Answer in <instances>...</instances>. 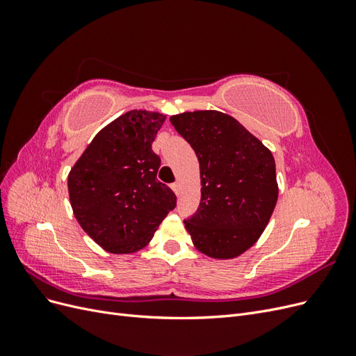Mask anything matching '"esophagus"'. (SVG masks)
<instances>
[{
  "mask_svg": "<svg viewBox=\"0 0 356 356\" xmlns=\"http://www.w3.org/2000/svg\"><path fill=\"white\" fill-rule=\"evenodd\" d=\"M170 187H172V190H174V191L177 193V195H179V190H181V182H178V181H177V182H174V184H172Z\"/></svg>",
  "mask_w": 356,
  "mask_h": 356,
  "instance_id": "1",
  "label": "esophagus"
}]
</instances>
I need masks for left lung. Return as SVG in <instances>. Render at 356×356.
<instances>
[{"instance_id":"obj_1","label":"left lung","mask_w":356,"mask_h":356,"mask_svg":"<svg viewBox=\"0 0 356 356\" xmlns=\"http://www.w3.org/2000/svg\"><path fill=\"white\" fill-rule=\"evenodd\" d=\"M170 123L195 149L200 166L199 209L184 221L193 245L217 260L239 257L260 239L276 207L272 152L217 110L177 114Z\"/></svg>"}]
</instances>
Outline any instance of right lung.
<instances>
[{"instance_id":"add662e5","label":"right lung","mask_w":356,"mask_h":356,"mask_svg":"<svg viewBox=\"0 0 356 356\" xmlns=\"http://www.w3.org/2000/svg\"><path fill=\"white\" fill-rule=\"evenodd\" d=\"M166 115L132 110L96 134L68 174L72 212L81 229L111 254L145 248L177 196L157 181L153 141Z\"/></svg>"}]
</instances>
